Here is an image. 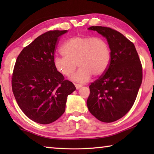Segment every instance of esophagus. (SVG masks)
<instances>
[{"label":"esophagus","mask_w":154,"mask_h":154,"mask_svg":"<svg viewBox=\"0 0 154 154\" xmlns=\"http://www.w3.org/2000/svg\"><path fill=\"white\" fill-rule=\"evenodd\" d=\"M75 87H76L77 90L79 89V88H81L83 86L82 84H80V83H75Z\"/></svg>","instance_id":"obj_1"}]
</instances>
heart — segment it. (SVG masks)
<instances>
[{"label":"heart","mask_w":154,"mask_h":154,"mask_svg":"<svg viewBox=\"0 0 154 154\" xmlns=\"http://www.w3.org/2000/svg\"><path fill=\"white\" fill-rule=\"evenodd\" d=\"M63 57L56 56L54 65L60 73L71 77L77 66L79 71L71 79L80 82L89 80L92 75L101 76L111 62V50L107 42L100 37L77 36L69 38L60 48Z\"/></svg>","instance_id":"obj_1"}]
</instances>
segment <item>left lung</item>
Masks as SVG:
<instances>
[{
	"mask_svg": "<svg viewBox=\"0 0 154 154\" xmlns=\"http://www.w3.org/2000/svg\"><path fill=\"white\" fill-rule=\"evenodd\" d=\"M106 38L111 62L106 71L91 83L88 108L96 119L110 123L122 118L133 106L143 79L142 65L133 43L118 31L91 26Z\"/></svg>",
	"mask_w": 154,
	"mask_h": 154,
	"instance_id": "8db88e82",
	"label": "left lung"
}]
</instances>
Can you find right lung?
<instances>
[{
	"instance_id": "1",
	"label": "right lung",
	"mask_w": 154,
	"mask_h": 154,
	"mask_svg": "<svg viewBox=\"0 0 154 154\" xmlns=\"http://www.w3.org/2000/svg\"><path fill=\"white\" fill-rule=\"evenodd\" d=\"M67 30H50L22 49L15 62L12 90L18 106L31 120L48 124L65 111L67 96L76 90L54 65L59 36Z\"/></svg>"
}]
</instances>
